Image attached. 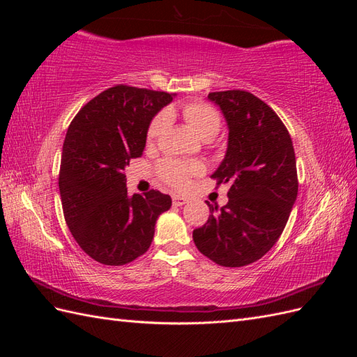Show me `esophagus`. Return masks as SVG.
Listing matches in <instances>:
<instances>
[{"label": "esophagus", "instance_id": "obj_1", "mask_svg": "<svg viewBox=\"0 0 357 357\" xmlns=\"http://www.w3.org/2000/svg\"><path fill=\"white\" fill-rule=\"evenodd\" d=\"M186 202H188V198H185V197H180V195L172 197V204L177 205V207H181V205H185Z\"/></svg>", "mask_w": 357, "mask_h": 357}]
</instances>
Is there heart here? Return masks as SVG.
<instances>
[{
  "instance_id": "1",
  "label": "heart",
  "mask_w": 357,
  "mask_h": 357,
  "mask_svg": "<svg viewBox=\"0 0 357 357\" xmlns=\"http://www.w3.org/2000/svg\"><path fill=\"white\" fill-rule=\"evenodd\" d=\"M181 113L189 126L202 139H213L219 134L222 128V117L213 105L207 102H189L183 107ZM169 121L171 116L168 112H160L153 117V121L150 122L147 128V144L158 142L159 137L168 128ZM156 169L160 180H164L167 185L177 189H185L189 185L190 178L202 174L205 168L198 160H178L167 158L159 162Z\"/></svg>"
}]
</instances>
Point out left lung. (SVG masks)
<instances>
[{
	"label": "left lung",
	"mask_w": 357,
	"mask_h": 357,
	"mask_svg": "<svg viewBox=\"0 0 357 357\" xmlns=\"http://www.w3.org/2000/svg\"><path fill=\"white\" fill-rule=\"evenodd\" d=\"M229 128L226 156L211 176L231 183L229 201L210 207V218L193 231L198 250L222 266L261 259L282 235L298 195L295 150L277 113L247 91L211 92Z\"/></svg>",
	"instance_id": "left-lung-1"
}]
</instances>
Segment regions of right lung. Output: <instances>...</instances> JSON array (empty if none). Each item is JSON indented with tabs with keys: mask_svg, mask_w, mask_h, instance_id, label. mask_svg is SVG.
Wrapping results in <instances>:
<instances>
[{
	"mask_svg": "<svg viewBox=\"0 0 357 357\" xmlns=\"http://www.w3.org/2000/svg\"><path fill=\"white\" fill-rule=\"evenodd\" d=\"M172 101L167 92L116 84L84 104L68 126L59 192L63 218L82 250L121 266L144 255L171 198L159 190L128 195L125 167L143 155L153 116Z\"/></svg>",
	"mask_w": 357,
	"mask_h": 357,
	"instance_id": "1",
	"label": "right lung"
}]
</instances>
